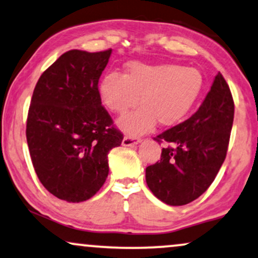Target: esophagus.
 Instances as JSON below:
<instances>
[{
	"instance_id": "34e87169",
	"label": "esophagus",
	"mask_w": 258,
	"mask_h": 258,
	"mask_svg": "<svg viewBox=\"0 0 258 258\" xmlns=\"http://www.w3.org/2000/svg\"><path fill=\"white\" fill-rule=\"evenodd\" d=\"M140 142H141V139L140 138H136V136H132V135H125L122 141V145L123 146H134V145L140 144Z\"/></svg>"
}]
</instances>
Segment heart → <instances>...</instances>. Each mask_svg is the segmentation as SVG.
<instances>
[{
	"mask_svg": "<svg viewBox=\"0 0 258 258\" xmlns=\"http://www.w3.org/2000/svg\"><path fill=\"white\" fill-rule=\"evenodd\" d=\"M203 90L200 71L178 64L148 66L132 63L123 75L111 73L99 85L104 106L123 114L138 104L134 112L119 119V126L129 134H141L154 125H173L189 114Z\"/></svg>",
	"mask_w": 258,
	"mask_h": 258,
	"instance_id": "b5f03b06",
	"label": "heart"
}]
</instances>
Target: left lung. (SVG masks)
I'll list each match as a JSON object with an SVG mask.
<instances>
[{"label": "left lung", "instance_id": "8db88e82", "mask_svg": "<svg viewBox=\"0 0 258 258\" xmlns=\"http://www.w3.org/2000/svg\"><path fill=\"white\" fill-rule=\"evenodd\" d=\"M233 116L230 87L218 73L199 110L154 138L168 144L160 160L146 168V182L155 197L183 206L211 186L226 158Z\"/></svg>", "mask_w": 258, "mask_h": 258}]
</instances>
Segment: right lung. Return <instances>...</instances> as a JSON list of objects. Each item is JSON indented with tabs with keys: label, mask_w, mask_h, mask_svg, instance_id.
I'll return each instance as SVG.
<instances>
[{
	"label": "right lung",
	"mask_w": 258,
	"mask_h": 258,
	"mask_svg": "<svg viewBox=\"0 0 258 258\" xmlns=\"http://www.w3.org/2000/svg\"><path fill=\"white\" fill-rule=\"evenodd\" d=\"M111 51H67L34 87L26 124L31 160L44 187L63 201L82 202L99 191L107 154L122 144L98 90Z\"/></svg>",
	"instance_id": "1"
}]
</instances>
